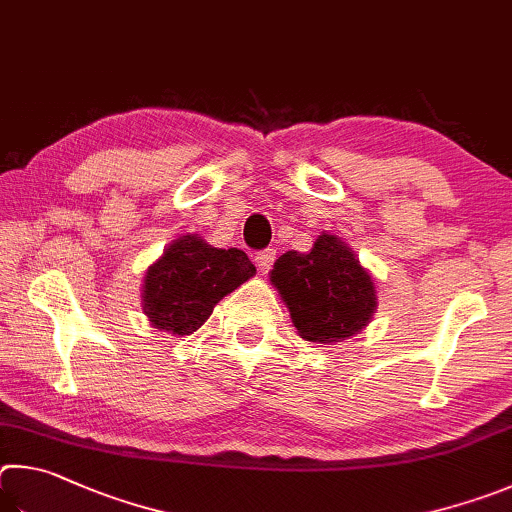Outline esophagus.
Returning <instances> with one entry per match:
<instances>
[{"instance_id": "esophagus-1", "label": "esophagus", "mask_w": 512, "mask_h": 512, "mask_svg": "<svg viewBox=\"0 0 512 512\" xmlns=\"http://www.w3.org/2000/svg\"><path fill=\"white\" fill-rule=\"evenodd\" d=\"M254 261H256L258 270H261L263 274H267V272H270L272 263L276 261V249H265V251H261V254H256Z\"/></svg>"}]
</instances>
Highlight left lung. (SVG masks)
Masks as SVG:
<instances>
[{
	"instance_id": "left-lung-1",
	"label": "left lung",
	"mask_w": 512,
	"mask_h": 512,
	"mask_svg": "<svg viewBox=\"0 0 512 512\" xmlns=\"http://www.w3.org/2000/svg\"><path fill=\"white\" fill-rule=\"evenodd\" d=\"M270 283L306 342L335 344L360 335L378 310L373 276L335 233L321 231L308 254L285 251Z\"/></svg>"
}]
</instances>
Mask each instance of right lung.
Returning <instances> with one entry per match:
<instances>
[{"label":"right lung","mask_w":512,"mask_h":512,"mask_svg":"<svg viewBox=\"0 0 512 512\" xmlns=\"http://www.w3.org/2000/svg\"><path fill=\"white\" fill-rule=\"evenodd\" d=\"M256 274L242 249H220L200 233L170 240L141 285V310L159 333L184 337L195 333L213 308Z\"/></svg>","instance_id":"1"}]
</instances>
